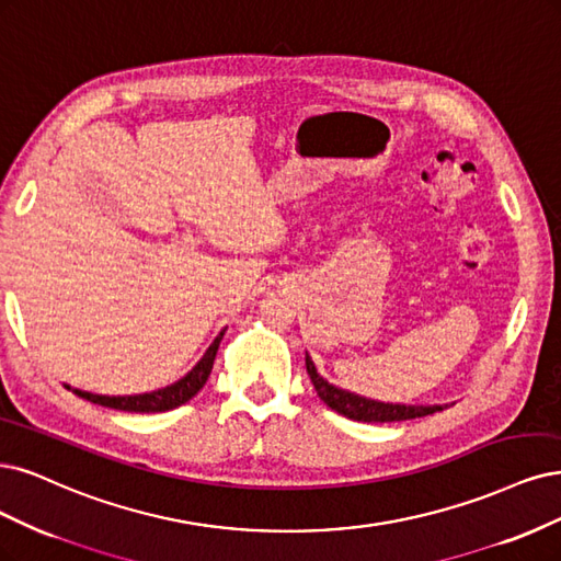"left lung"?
Listing matches in <instances>:
<instances>
[{
    "label": "left lung",
    "mask_w": 561,
    "mask_h": 561,
    "mask_svg": "<svg viewBox=\"0 0 561 561\" xmlns=\"http://www.w3.org/2000/svg\"><path fill=\"white\" fill-rule=\"evenodd\" d=\"M306 371L311 376L313 388L318 397L330 405L332 411L357 420V422H401V420H413V417H424L432 415L436 411H443L440 405H401V403H382V401H371L357 397L353 392H345L334 388V385L327 382L318 371L313 359L306 353Z\"/></svg>",
    "instance_id": "8db88e82"
}]
</instances>
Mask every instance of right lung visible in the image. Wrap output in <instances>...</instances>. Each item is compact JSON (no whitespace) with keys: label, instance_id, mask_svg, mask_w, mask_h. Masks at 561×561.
<instances>
[{"label":"right lung","instance_id":"obj_1","mask_svg":"<svg viewBox=\"0 0 561 561\" xmlns=\"http://www.w3.org/2000/svg\"><path fill=\"white\" fill-rule=\"evenodd\" d=\"M222 334L225 332H220L216 336V341L210 343L206 355L197 362L195 369H192L185 378H181L179 382L169 385V388H164V390L148 392V394H134V397H104V394H90L83 390H71V392L79 394L81 399L92 401V403L108 405V409H115V411H129V413H162V411L179 409V405L190 401L206 385L210 369H214V359L218 353V345L222 341Z\"/></svg>","mask_w":561,"mask_h":561}]
</instances>
